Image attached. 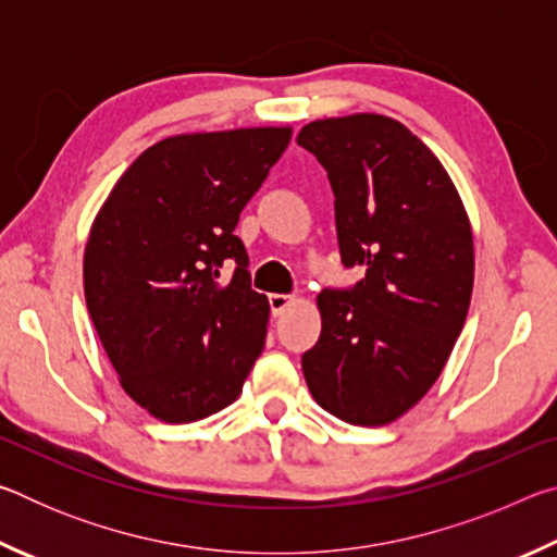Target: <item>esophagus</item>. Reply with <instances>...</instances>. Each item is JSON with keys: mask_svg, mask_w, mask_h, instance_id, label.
<instances>
[{"mask_svg": "<svg viewBox=\"0 0 557 557\" xmlns=\"http://www.w3.org/2000/svg\"><path fill=\"white\" fill-rule=\"evenodd\" d=\"M268 301H270V312L277 317V314L285 312V309L292 305V301H295V297H292V295H277V292H272V295H268Z\"/></svg>", "mask_w": 557, "mask_h": 557, "instance_id": "obj_1", "label": "esophagus"}]
</instances>
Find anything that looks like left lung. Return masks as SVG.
Returning a JSON list of instances; mask_svg holds the SVG:
<instances>
[{"label":"left lung","instance_id":"1","mask_svg":"<svg viewBox=\"0 0 557 557\" xmlns=\"http://www.w3.org/2000/svg\"><path fill=\"white\" fill-rule=\"evenodd\" d=\"M297 145L326 169L351 287H326L319 342L301 356L314 400L351 425L408 412L445 369L469 312L474 240L445 166L385 115L317 120Z\"/></svg>","mask_w":557,"mask_h":557}]
</instances>
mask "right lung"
<instances>
[{"label": "right lung", "mask_w": 557, "mask_h": 557, "mask_svg": "<svg viewBox=\"0 0 557 557\" xmlns=\"http://www.w3.org/2000/svg\"><path fill=\"white\" fill-rule=\"evenodd\" d=\"M289 137V127L166 137L132 162L92 223L88 314L122 388L159 420L223 410L262 354L270 305L250 287L233 231Z\"/></svg>", "instance_id": "1"}]
</instances>
